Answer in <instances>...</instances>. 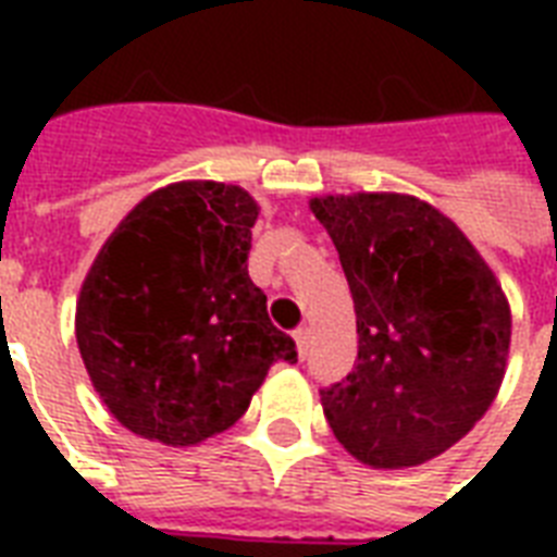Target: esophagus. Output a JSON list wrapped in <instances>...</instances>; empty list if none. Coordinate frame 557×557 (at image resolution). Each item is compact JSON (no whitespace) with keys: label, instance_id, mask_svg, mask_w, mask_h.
<instances>
[{"label":"esophagus","instance_id":"1","mask_svg":"<svg viewBox=\"0 0 557 557\" xmlns=\"http://www.w3.org/2000/svg\"><path fill=\"white\" fill-rule=\"evenodd\" d=\"M295 341H297V352H300V358L309 356V330H306V326L295 330Z\"/></svg>","mask_w":557,"mask_h":557}]
</instances>
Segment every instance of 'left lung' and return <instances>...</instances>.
<instances>
[{"instance_id":"8db88e82","label":"left lung","mask_w":557,"mask_h":557,"mask_svg":"<svg viewBox=\"0 0 557 557\" xmlns=\"http://www.w3.org/2000/svg\"><path fill=\"white\" fill-rule=\"evenodd\" d=\"M356 304V370L321 389L344 448L372 468L440 457L497 396L511 318L492 269L440 210L398 193L312 201Z\"/></svg>"}]
</instances>
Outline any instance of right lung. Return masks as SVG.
<instances>
[{
    "label": "right lung",
    "mask_w": 557,
    "mask_h": 557,
    "mask_svg": "<svg viewBox=\"0 0 557 557\" xmlns=\"http://www.w3.org/2000/svg\"><path fill=\"white\" fill-rule=\"evenodd\" d=\"M257 201L234 185L156 190L100 248L77 300V347L124 428L196 445L248 410L271 364L297 361L248 277Z\"/></svg>",
    "instance_id": "right-lung-1"
}]
</instances>
